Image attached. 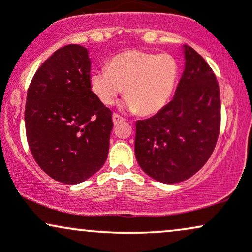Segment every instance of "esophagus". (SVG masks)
I'll list each match as a JSON object with an SVG mask.
<instances>
[{"instance_id":"obj_1","label":"esophagus","mask_w":252,"mask_h":252,"mask_svg":"<svg viewBox=\"0 0 252 252\" xmlns=\"http://www.w3.org/2000/svg\"><path fill=\"white\" fill-rule=\"evenodd\" d=\"M112 121H114V124H118L120 122H123L124 118L121 117L118 114H114L112 115Z\"/></svg>"}]
</instances>
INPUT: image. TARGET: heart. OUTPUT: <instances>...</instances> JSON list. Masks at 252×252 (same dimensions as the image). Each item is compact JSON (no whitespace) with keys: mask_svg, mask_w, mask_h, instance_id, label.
Returning <instances> with one entry per match:
<instances>
[{"mask_svg":"<svg viewBox=\"0 0 252 252\" xmlns=\"http://www.w3.org/2000/svg\"><path fill=\"white\" fill-rule=\"evenodd\" d=\"M178 78V63L170 54L130 50L117 54L108 67L92 71L90 88L104 105L114 104L124 88V105L153 115L168 102Z\"/></svg>","mask_w":252,"mask_h":252,"instance_id":"obj_1","label":"heart"}]
</instances>
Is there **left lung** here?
Wrapping results in <instances>:
<instances>
[{"label":"left lung","instance_id":"8db88e82","mask_svg":"<svg viewBox=\"0 0 252 252\" xmlns=\"http://www.w3.org/2000/svg\"><path fill=\"white\" fill-rule=\"evenodd\" d=\"M185 59L173 99L155 116L136 122V160L144 173L163 184L181 182L201 169L220 130L215 72L189 46H185Z\"/></svg>","mask_w":252,"mask_h":252}]
</instances>
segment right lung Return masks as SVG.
I'll list each match as a JSON object with an SVG mask.
<instances>
[{
	"instance_id": "add662e5",
	"label": "right lung",
	"mask_w": 252,
	"mask_h": 252,
	"mask_svg": "<svg viewBox=\"0 0 252 252\" xmlns=\"http://www.w3.org/2000/svg\"><path fill=\"white\" fill-rule=\"evenodd\" d=\"M89 51L59 48L37 68L27 91L25 126L34 160L63 184L85 181L105 163L112 112L90 88Z\"/></svg>"
}]
</instances>
